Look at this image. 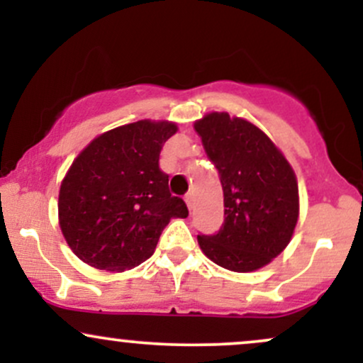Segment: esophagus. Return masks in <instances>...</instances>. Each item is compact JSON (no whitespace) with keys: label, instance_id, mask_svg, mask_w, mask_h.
Returning <instances> with one entry per match:
<instances>
[{"label":"esophagus","instance_id":"esophagus-1","mask_svg":"<svg viewBox=\"0 0 363 363\" xmlns=\"http://www.w3.org/2000/svg\"><path fill=\"white\" fill-rule=\"evenodd\" d=\"M184 199H186V205H187V208H189V210H191V208H193V201H194L193 194H191V193H187Z\"/></svg>","mask_w":363,"mask_h":363}]
</instances>
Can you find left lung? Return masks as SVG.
<instances>
[{
  "instance_id": "1",
  "label": "left lung",
  "mask_w": 363,
  "mask_h": 363,
  "mask_svg": "<svg viewBox=\"0 0 363 363\" xmlns=\"http://www.w3.org/2000/svg\"><path fill=\"white\" fill-rule=\"evenodd\" d=\"M206 157L218 170L225 218L213 235H198L211 261L230 272H254L290 242L298 218L294 170L254 124L213 112L194 124Z\"/></svg>"
}]
</instances>
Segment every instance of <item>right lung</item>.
I'll return each instance as SVG.
<instances>
[{
	"mask_svg": "<svg viewBox=\"0 0 363 363\" xmlns=\"http://www.w3.org/2000/svg\"><path fill=\"white\" fill-rule=\"evenodd\" d=\"M177 126L138 121L104 133L74 158L60 191V225L86 264L124 272L148 259L172 218L189 215L158 167Z\"/></svg>",
	"mask_w": 363,
	"mask_h": 363,
	"instance_id": "right-lung-1",
	"label": "right lung"
}]
</instances>
